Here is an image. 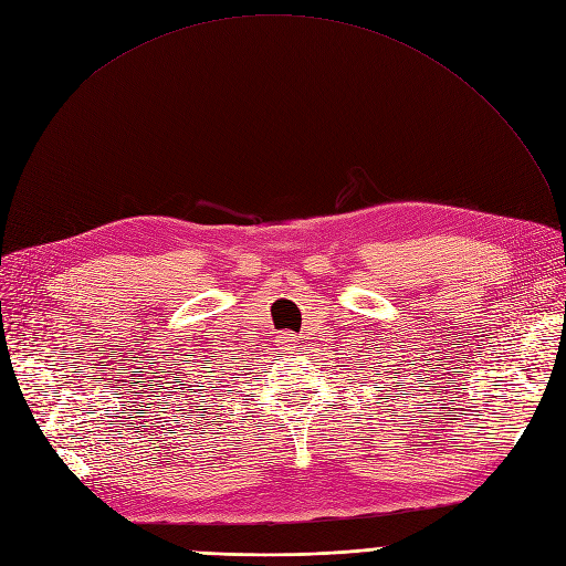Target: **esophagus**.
<instances>
[{"label":"esophagus","mask_w":566,"mask_h":566,"mask_svg":"<svg viewBox=\"0 0 566 566\" xmlns=\"http://www.w3.org/2000/svg\"><path fill=\"white\" fill-rule=\"evenodd\" d=\"M279 343L283 345V349H292V347H297V336H294L292 332H283Z\"/></svg>","instance_id":"1"}]
</instances>
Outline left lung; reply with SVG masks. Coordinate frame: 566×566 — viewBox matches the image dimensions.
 Returning <instances> with one entry per match:
<instances>
[{"mask_svg": "<svg viewBox=\"0 0 566 566\" xmlns=\"http://www.w3.org/2000/svg\"><path fill=\"white\" fill-rule=\"evenodd\" d=\"M398 387H400V385H398Z\"/></svg>", "mask_w": 566, "mask_h": 566, "instance_id": "8db88e82", "label": "left lung"}]
</instances>
